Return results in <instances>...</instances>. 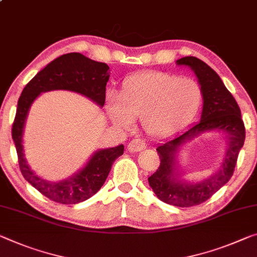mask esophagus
<instances>
[{
    "label": "esophagus",
    "mask_w": 257,
    "mask_h": 257,
    "mask_svg": "<svg viewBox=\"0 0 257 257\" xmlns=\"http://www.w3.org/2000/svg\"><path fill=\"white\" fill-rule=\"evenodd\" d=\"M145 143L144 141L140 140V138H136V140H133L130 143L128 144V151L130 153H135V152H141L142 150L145 149Z\"/></svg>",
    "instance_id": "1"
}]
</instances>
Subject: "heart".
Wrapping results in <instances>:
<instances>
[{"mask_svg": "<svg viewBox=\"0 0 257 257\" xmlns=\"http://www.w3.org/2000/svg\"><path fill=\"white\" fill-rule=\"evenodd\" d=\"M202 89L197 81L164 72H145L127 77L120 96L108 93L106 113L116 127L129 129L134 117L150 136L173 134L197 115Z\"/></svg>", "mask_w": 257, "mask_h": 257, "instance_id": "b5f03b06", "label": "heart"}]
</instances>
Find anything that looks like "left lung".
I'll use <instances>...</instances> for the list:
<instances>
[{
    "label": "left lung",
    "instance_id": "8db88e82",
    "mask_svg": "<svg viewBox=\"0 0 257 257\" xmlns=\"http://www.w3.org/2000/svg\"><path fill=\"white\" fill-rule=\"evenodd\" d=\"M176 64L191 68L197 76L202 89L201 117L185 132L159 144L160 166L149 177V184L161 201L176 207H191L206 201L229 182L245 142V125L237 101L213 68L191 56L176 60ZM210 131L222 133L227 140L226 154L218 172L201 181L184 180L178 162L180 148L201 133Z\"/></svg>",
    "mask_w": 257,
    "mask_h": 257
}]
</instances>
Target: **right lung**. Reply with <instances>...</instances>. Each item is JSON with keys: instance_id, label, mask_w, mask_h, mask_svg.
I'll list each match as a JSON object with an SVG mask.
<instances>
[{"instance_id": "right-lung-1", "label": "right lung", "mask_w": 257, "mask_h": 257, "mask_svg": "<svg viewBox=\"0 0 257 257\" xmlns=\"http://www.w3.org/2000/svg\"><path fill=\"white\" fill-rule=\"evenodd\" d=\"M108 79L109 67L106 64L95 62L79 52H71L49 63L26 84L19 97L12 125V140L17 150L20 172L32 186L52 201L75 205L92 197L103 186L113 162L123 154L124 148L121 144L115 148L99 149L72 176L59 182L44 180L31 169L24 153V129L32 104L42 92L67 90L80 93L103 107Z\"/></svg>"}]
</instances>
